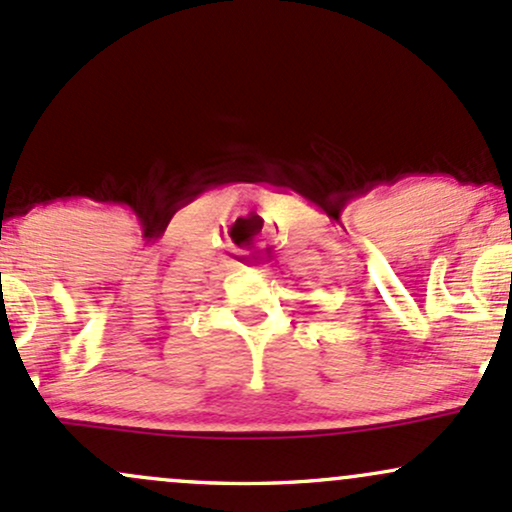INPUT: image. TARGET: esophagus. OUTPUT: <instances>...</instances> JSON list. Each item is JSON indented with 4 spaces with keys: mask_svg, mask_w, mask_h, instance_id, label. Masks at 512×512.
<instances>
[{
    "mask_svg": "<svg viewBox=\"0 0 512 512\" xmlns=\"http://www.w3.org/2000/svg\"><path fill=\"white\" fill-rule=\"evenodd\" d=\"M241 256H244L246 263H251V266H258V268H266V263H268V258L263 254H249V251H244Z\"/></svg>",
    "mask_w": 512,
    "mask_h": 512,
    "instance_id": "esophagus-1",
    "label": "esophagus"
}]
</instances>
